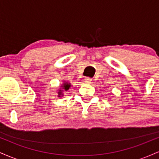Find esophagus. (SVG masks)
<instances>
[{
	"label": "esophagus",
	"instance_id": "obj_1",
	"mask_svg": "<svg viewBox=\"0 0 159 159\" xmlns=\"http://www.w3.org/2000/svg\"><path fill=\"white\" fill-rule=\"evenodd\" d=\"M91 81H92V79L90 78H86L84 79L85 84H90Z\"/></svg>",
	"mask_w": 159,
	"mask_h": 159
}]
</instances>
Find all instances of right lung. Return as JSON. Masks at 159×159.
<instances>
[{"label": "right lung", "instance_id": "add662e5", "mask_svg": "<svg viewBox=\"0 0 159 159\" xmlns=\"http://www.w3.org/2000/svg\"><path fill=\"white\" fill-rule=\"evenodd\" d=\"M63 89H64L65 90H68L69 89V87H70V84L67 83V82H66V83L63 84ZM58 95H59V96H61V90L59 91V93H58Z\"/></svg>", "mask_w": 159, "mask_h": 159}]
</instances>
